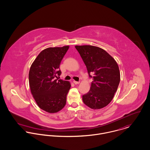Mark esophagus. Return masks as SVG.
Masks as SVG:
<instances>
[{
	"label": "esophagus",
	"mask_w": 150,
	"mask_h": 150,
	"mask_svg": "<svg viewBox=\"0 0 150 150\" xmlns=\"http://www.w3.org/2000/svg\"><path fill=\"white\" fill-rule=\"evenodd\" d=\"M73 83L75 84H79L80 83L79 81H73Z\"/></svg>",
	"instance_id": "obj_1"
}]
</instances>
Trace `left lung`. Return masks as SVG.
Segmentation results:
<instances>
[{
	"mask_svg": "<svg viewBox=\"0 0 150 150\" xmlns=\"http://www.w3.org/2000/svg\"><path fill=\"white\" fill-rule=\"evenodd\" d=\"M75 47L86 64L89 77L93 80L89 92L83 95V102L92 109L106 107L112 100L120 84L118 64L101 48L89 45Z\"/></svg>",
	"mask_w": 150,
	"mask_h": 150,
	"instance_id": "1",
	"label": "left lung"
}]
</instances>
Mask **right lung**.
<instances>
[{"instance_id": "add662e5", "label": "right lung", "mask_w": 150, "mask_h": 150, "mask_svg": "<svg viewBox=\"0 0 150 150\" xmlns=\"http://www.w3.org/2000/svg\"><path fill=\"white\" fill-rule=\"evenodd\" d=\"M69 46L50 47L43 50L31 65L29 83L31 93L38 106L54 113L64 107L71 85L57 78L61 74V62Z\"/></svg>"}]
</instances>
